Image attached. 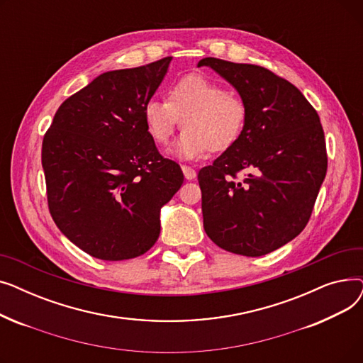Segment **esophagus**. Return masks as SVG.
I'll use <instances>...</instances> for the list:
<instances>
[{
    "mask_svg": "<svg viewBox=\"0 0 363 363\" xmlns=\"http://www.w3.org/2000/svg\"><path fill=\"white\" fill-rule=\"evenodd\" d=\"M182 174H184L185 179H188V181H193L197 177V172L189 166H182Z\"/></svg>",
    "mask_w": 363,
    "mask_h": 363,
    "instance_id": "obj_1",
    "label": "esophagus"
}]
</instances>
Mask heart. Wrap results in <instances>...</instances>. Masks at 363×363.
<instances>
[{
  "label": "heart",
  "instance_id": "1",
  "mask_svg": "<svg viewBox=\"0 0 363 363\" xmlns=\"http://www.w3.org/2000/svg\"><path fill=\"white\" fill-rule=\"evenodd\" d=\"M143 118L150 137L167 144L182 122L184 132L169 150L179 160H194L208 151L230 148L241 135L245 104L233 92L201 74H188L170 85L167 101L150 100Z\"/></svg>",
  "mask_w": 363,
  "mask_h": 363
}]
</instances>
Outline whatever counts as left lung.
Masks as SVG:
<instances>
[{
  "label": "left lung",
  "mask_w": 363,
  "mask_h": 363,
  "mask_svg": "<svg viewBox=\"0 0 363 363\" xmlns=\"http://www.w3.org/2000/svg\"><path fill=\"white\" fill-rule=\"evenodd\" d=\"M245 104L238 140L199 172L204 231L220 249L268 255L306 226L327 174V148L316 110L271 70L206 57ZM244 169L247 175L237 182Z\"/></svg>",
  "instance_id": "8db88e82"
}]
</instances>
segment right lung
<instances>
[{
  "instance_id": "right-lung-1",
  "label": "right lung",
  "mask_w": 363,
  "mask_h": 363,
  "mask_svg": "<svg viewBox=\"0 0 363 363\" xmlns=\"http://www.w3.org/2000/svg\"><path fill=\"white\" fill-rule=\"evenodd\" d=\"M170 62L101 73L59 107L44 137L50 213L92 257L116 262L148 252L160 235L162 207L184 182L143 118Z\"/></svg>"
}]
</instances>
